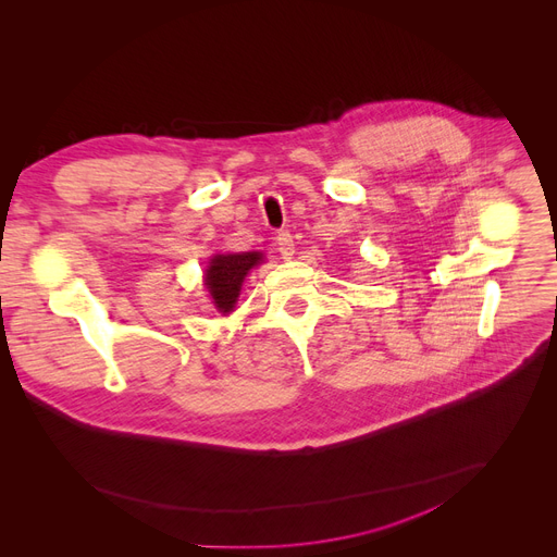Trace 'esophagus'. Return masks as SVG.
<instances>
[{"label": "esophagus", "instance_id": "1", "mask_svg": "<svg viewBox=\"0 0 557 557\" xmlns=\"http://www.w3.org/2000/svg\"><path fill=\"white\" fill-rule=\"evenodd\" d=\"M275 246H277V252L282 257H290L295 252V242H293V235L288 231H280L277 237H275Z\"/></svg>", "mask_w": 557, "mask_h": 557}]
</instances>
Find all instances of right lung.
Returning <instances> with one entry per match:
<instances>
[{
    "label": "right lung",
    "instance_id": "right-lung-1",
    "mask_svg": "<svg viewBox=\"0 0 557 557\" xmlns=\"http://www.w3.org/2000/svg\"><path fill=\"white\" fill-rule=\"evenodd\" d=\"M259 262H262L259 252L216 255L210 259V267L206 269V286L221 313L233 311L244 277Z\"/></svg>",
    "mask_w": 557,
    "mask_h": 557
}]
</instances>
